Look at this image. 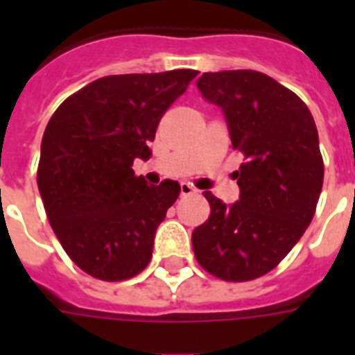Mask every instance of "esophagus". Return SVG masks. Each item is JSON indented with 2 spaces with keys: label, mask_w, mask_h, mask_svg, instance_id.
<instances>
[{
  "label": "esophagus",
  "mask_w": 355,
  "mask_h": 355,
  "mask_svg": "<svg viewBox=\"0 0 355 355\" xmlns=\"http://www.w3.org/2000/svg\"><path fill=\"white\" fill-rule=\"evenodd\" d=\"M195 191H197V189H195L189 182L180 184V193H182V195H191V193H195Z\"/></svg>",
  "instance_id": "obj_1"
}]
</instances>
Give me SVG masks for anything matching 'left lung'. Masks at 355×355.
Masks as SVG:
<instances>
[{"label": "left lung", "instance_id": "8db88e82", "mask_svg": "<svg viewBox=\"0 0 355 355\" xmlns=\"http://www.w3.org/2000/svg\"><path fill=\"white\" fill-rule=\"evenodd\" d=\"M200 94L223 108L234 149L239 200L227 206L206 191L208 221L191 234L197 261L227 282L272 270L306 232L319 202L324 164L306 103L252 69L205 73Z\"/></svg>", "mask_w": 355, "mask_h": 355}]
</instances>
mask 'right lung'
Returning a JSON list of instances; mask_svg holds the SVG:
<instances>
[{
  "mask_svg": "<svg viewBox=\"0 0 355 355\" xmlns=\"http://www.w3.org/2000/svg\"><path fill=\"white\" fill-rule=\"evenodd\" d=\"M195 77V69L108 75L69 96L47 123L36 171L44 208L66 254L94 278L128 280L149 265L180 186H147L132 164L149 158L162 116Z\"/></svg>",
  "mask_w": 355,
  "mask_h": 355,
  "instance_id": "add662e5",
  "label": "right lung"
}]
</instances>
